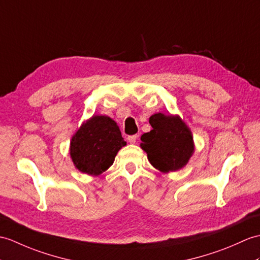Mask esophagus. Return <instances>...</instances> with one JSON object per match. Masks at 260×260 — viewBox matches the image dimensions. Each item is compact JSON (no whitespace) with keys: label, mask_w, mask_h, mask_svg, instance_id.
Returning a JSON list of instances; mask_svg holds the SVG:
<instances>
[{"label":"esophagus","mask_w":260,"mask_h":260,"mask_svg":"<svg viewBox=\"0 0 260 260\" xmlns=\"http://www.w3.org/2000/svg\"><path fill=\"white\" fill-rule=\"evenodd\" d=\"M137 135H132V136H128V142L131 144H135L137 142Z\"/></svg>","instance_id":"obj_1"}]
</instances>
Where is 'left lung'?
Wrapping results in <instances>:
<instances>
[{
  "instance_id": "1",
  "label": "left lung",
  "mask_w": 260,
  "mask_h": 260,
  "mask_svg": "<svg viewBox=\"0 0 260 260\" xmlns=\"http://www.w3.org/2000/svg\"><path fill=\"white\" fill-rule=\"evenodd\" d=\"M153 129L142 135V148L148 160L162 173L175 172L184 167L194 152L189 128L178 116L154 114L149 117Z\"/></svg>"
}]
</instances>
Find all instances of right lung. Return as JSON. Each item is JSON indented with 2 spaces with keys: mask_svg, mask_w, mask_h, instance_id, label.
Wrapping results in <instances>:
<instances>
[{
  "mask_svg": "<svg viewBox=\"0 0 260 260\" xmlns=\"http://www.w3.org/2000/svg\"><path fill=\"white\" fill-rule=\"evenodd\" d=\"M125 145L122 133L112 118L93 116L72 138L71 157L81 172L96 176L113 165L117 152Z\"/></svg>",
  "mask_w": 260,
  "mask_h": 260,
  "instance_id": "obj_1",
  "label": "right lung"
}]
</instances>
